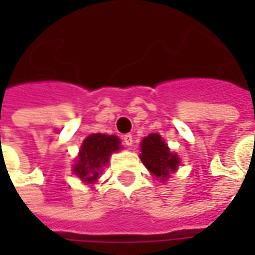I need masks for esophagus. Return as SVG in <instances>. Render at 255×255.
<instances>
[{"label":"esophagus","mask_w":255,"mask_h":255,"mask_svg":"<svg viewBox=\"0 0 255 255\" xmlns=\"http://www.w3.org/2000/svg\"><path fill=\"white\" fill-rule=\"evenodd\" d=\"M123 142H124V144H127V146H132V135H131V133H126V135L123 136Z\"/></svg>","instance_id":"34e87169"}]
</instances>
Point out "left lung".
I'll return each mask as SVG.
<instances>
[{"label":"left lung","instance_id":"obj_1","mask_svg":"<svg viewBox=\"0 0 255 255\" xmlns=\"http://www.w3.org/2000/svg\"><path fill=\"white\" fill-rule=\"evenodd\" d=\"M140 149L142 153L139 157L144 166L153 175L161 177V180H165L169 173L176 171L179 166V157L172 154L158 133H150L149 136H146L140 143Z\"/></svg>","mask_w":255,"mask_h":255}]
</instances>
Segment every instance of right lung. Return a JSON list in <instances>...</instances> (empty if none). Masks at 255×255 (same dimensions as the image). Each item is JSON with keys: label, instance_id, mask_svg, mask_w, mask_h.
Here are the masks:
<instances>
[{"label": "right lung", "instance_id": "right-lung-1", "mask_svg": "<svg viewBox=\"0 0 255 255\" xmlns=\"http://www.w3.org/2000/svg\"><path fill=\"white\" fill-rule=\"evenodd\" d=\"M119 149L120 140L115 135H90L82 144L78 162L73 165V172L83 182H95L100 176L101 168L106 165L109 160V155Z\"/></svg>", "mask_w": 255, "mask_h": 255}]
</instances>
